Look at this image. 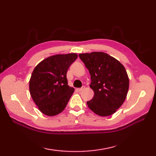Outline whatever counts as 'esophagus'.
<instances>
[{"label": "esophagus", "mask_w": 156, "mask_h": 156, "mask_svg": "<svg viewBox=\"0 0 156 156\" xmlns=\"http://www.w3.org/2000/svg\"><path fill=\"white\" fill-rule=\"evenodd\" d=\"M84 88H85V87H82L80 88H78V90L79 92H81V91H82L83 90H84Z\"/></svg>", "instance_id": "esophagus-1"}]
</instances>
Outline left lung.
I'll list each match as a JSON object with an SVG mask.
<instances>
[{
	"instance_id": "8db88e82",
	"label": "left lung",
	"mask_w": 156,
	"mask_h": 156,
	"mask_svg": "<svg viewBox=\"0 0 156 156\" xmlns=\"http://www.w3.org/2000/svg\"><path fill=\"white\" fill-rule=\"evenodd\" d=\"M90 74V87L94 94L87 102L90 110L101 117L111 115L123 103L129 80L124 66L103 52L79 54Z\"/></svg>"
}]
</instances>
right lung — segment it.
I'll return each mask as SVG.
<instances>
[{"label": "right lung", "instance_id": "obj_1", "mask_svg": "<svg viewBox=\"0 0 156 156\" xmlns=\"http://www.w3.org/2000/svg\"><path fill=\"white\" fill-rule=\"evenodd\" d=\"M77 54H58L44 59L33 71L29 81L31 97L39 111L55 116L64 110L74 91L66 77L69 66Z\"/></svg>", "mask_w": 156, "mask_h": 156}]
</instances>
